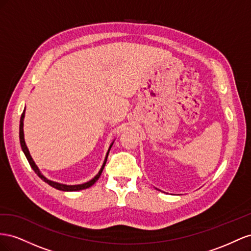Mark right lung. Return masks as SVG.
Here are the masks:
<instances>
[{"mask_svg": "<svg viewBox=\"0 0 251 251\" xmlns=\"http://www.w3.org/2000/svg\"><path fill=\"white\" fill-rule=\"evenodd\" d=\"M24 112H25V110L23 111L22 116H21V120H20V143H21V147H22L23 152H24V154L26 155L28 162H29L31 168L34 170V173L37 174V175L42 178L43 181L46 182V183H47V184H49L50 186H52L53 188H55V189H59V190H62V191H76V190H82V189H86V188L90 187V186L94 185V184L99 180V177H100V176H101L102 171H103V169H104V167H105V164H106L107 156H108V153H107V155H106L105 162H104V164H103V166H102L101 170L99 171V174H98L94 178H92V180H90V181H89V182H87V183H84V184H81V185H64V184L55 183V182H52V181H50V180H47V178L40 173L39 168H38V167H37V165H35V164H34V162H33V160H32V157L30 156L29 151H28V148H27V146H26V144H25V141H24V131H23ZM111 146H112V145H111ZM111 146H110V148H111ZM109 150H110V149H109ZM108 152H109V151H108Z\"/></svg>", "mask_w": 251, "mask_h": 251, "instance_id": "add662e5", "label": "right lung"}]
</instances>
